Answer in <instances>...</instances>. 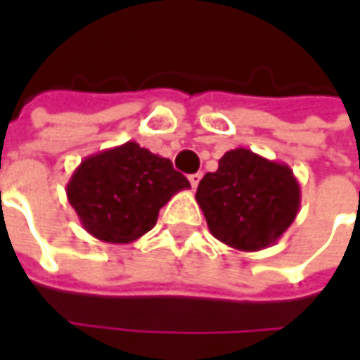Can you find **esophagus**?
I'll return each instance as SVG.
<instances>
[{
	"label": "esophagus",
	"mask_w": 360,
	"mask_h": 360,
	"mask_svg": "<svg viewBox=\"0 0 360 360\" xmlns=\"http://www.w3.org/2000/svg\"><path fill=\"white\" fill-rule=\"evenodd\" d=\"M200 179H202V173H193V175H188V181H191V187L196 188L198 187V183H200Z\"/></svg>",
	"instance_id": "34e87169"
}]
</instances>
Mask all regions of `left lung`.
<instances>
[{
  "instance_id": "1",
  "label": "left lung",
  "mask_w": 360,
  "mask_h": 360,
  "mask_svg": "<svg viewBox=\"0 0 360 360\" xmlns=\"http://www.w3.org/2000/svg\"><path fill=\"white\" fill-rule=\"evenodd\" d=\"M210 233L243 252L268 249L299 214L301 187L287 164L235 148L219 158L196 188Z\"/></svg>"
}]
</instances>
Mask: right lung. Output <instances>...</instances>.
<instances>
[{"label": "right lung", "instance_id": "obj_1", "mask_svg": "<svg viewBox=\"0 0 360 360\" xmlns=\"http://www.w3.org/2000/svg\"><path fill=\"white\" fill-rule=\"evenodd\" d=\"M191 188L172 160L129 141L84 158L67 183L82 227L103 243L127 245L156 226L160 208Z\"/></svg>", "mask_w": 360, "mask_h": 360}]
</instances>
